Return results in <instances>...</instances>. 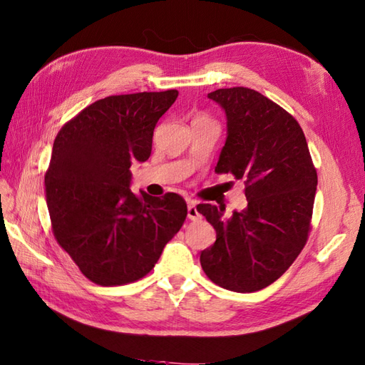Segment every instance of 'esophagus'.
Returning <instances> with one entry per match:
<instances>
[{
  "label": "esophagus",
  "instance_id": "esophagus-1",
  "mask_svg": "<svg viewBox=\"0 0 365 365\" xmlns=\"http://www.w3.org/2000/svg\"><path fill=\"white\" fill-rule=\"evenodd\" d=\"M187 217H189V220H193V221L201 218L200 212L197 209V204H195V202H189L187 204Z\"/></svg>",
  "mask_w": 365,
  "mask_h": 365
}]
</instances>
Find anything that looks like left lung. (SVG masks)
<instances>
[{"label":"left lung","mask_w":365,"mask_h":365,"mask_svg":"<svg viewBox=\"0 0 365 365\" xmlns=\"http://www.w3.org/2000/svg\"><path fill=\"white\" fill-rule=\"evenodd\" d=\"M226 114L227 136L217 173L245 180L247 207L198 204L217 230L201 251L202 271L218 287L254 292L277 280L304 250L313 215L317 173L304 131L289 113L250 88L207 94Z\"/></svg>","instance_id":"8db88e82"}]
</instances>
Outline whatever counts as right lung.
Segmentation results:
<instances>
[{"instance_id":"obj_1","label":"right lung","mask_w":365,"mask_h":365,"mask_svg":"<svg viewBox=\"0 0 365 365\" xmlns=\"http://www.w3.org/2000/svg\"><path fill=\"white\" fill-rule=\"evenodd\" d=\"M178 91L110 96L65 123L44 176L58 245L85 277L102 287L125 285L152 271L181 229L187 206L130 189L133 163L152 153L153 130Z\"/></svg>"}]
</instances>
